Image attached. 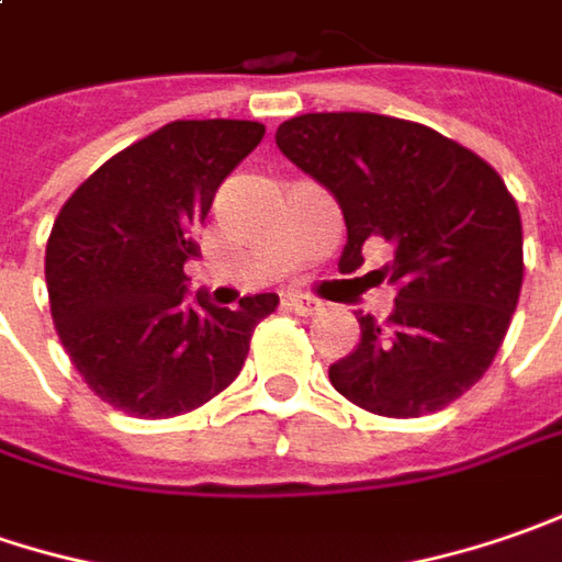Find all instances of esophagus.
Here are the masks:
<instances>
[{
    "label": "esophagus",
    "mask_w": 562,
    "mask_h": 562,
    "mask_svg": "<svg viewBox=\"0 0 562 562\" xmlns=\"http://www.w3.org/2000/svg\"><path fill=\"white\" fill-rule=\"evenodd\" d=\"M282 305L289 307V311H295V314H302V317H311V314L321 311V302L305 295V292H285V295H282Z\"/></svg>",
    "instance_id": "34e87169"
}]
</instances>
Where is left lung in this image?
Returning <instances> with one entry per match:
<instances>
[{
  "label": "left lung",
  "mask_w": 562,
  "mask_h": 562,
  "mask_svg": "<svg viewBox=\"0 0 562 562\" xmlns=\"http://www.w3.org/2000/svg\"><path fill=\"white\" fill-rule=\"evenodd\" d=\"M277 147L327 184L346 216L339 270L380 238L393 260L396 311L358 317L361 342L329 368L349 403L422 418L475 386L503 346L522 289V220L491 162L440 132L378 112H307Z\"/></svg>",
  "instance_id": "left-lung-1"
}]
</instances>
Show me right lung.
I'll list each match as a JSON object with an SVG mask.
<instances>
[{
    "mask_svg": "<svg viewBox=\"0 0 562 562\" xmlns=\"http://www.w3.org/2000/svg\"><path fill=\"white\" fill-rule=\"evenodd\" d=\"M263 137L260 122L179 119L110 157L61 204L46 289L61 346L85 383L132 418H176L223 393L280 295L235 311L184 302L220 182Z\"/></svg>",
    "mask_w": 562,
    "mask_h": 562,
    "instance_id": "add662e5",
    "label": "right lung"
}]
</instances>
